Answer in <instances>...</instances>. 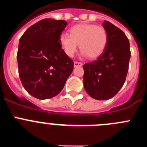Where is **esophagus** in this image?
Returning a JSON list of instances; mask_svg holds the SVG:
<instances>
[{
    "label": "esophagus",
    "mask_w": 147,
    "mask_h": 147,
    "mask_svg": "<svg viewBox=\"0 0 147 147\" xmlns=\"http://www.w3.org/2000/svg\"><path fill=\"white\" fill-rule=\"evenodd\" d=\"M82 63L80 62H76V61L74 62V67H80V66H82Z\"/></svg>",
    "instance_id": "34e87169"
}]
</instances>
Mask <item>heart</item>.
Masks as SVG:
<instances>
[{
  "label": "heart",
  "instance_id": "obj_1",
  "mask_svg": "<svg viewBox=\"0 0 147 147\" xmlns=\"http://www.w3.org/2000/svg\"><path fill=\"white\" fill-rule=\"evenodd\" d=\"M70 34H62L59 41L64 52L68 57H73L80 48L82 55L89 58H96L106 49L108 35L103 26L94 24H78L71 27Z\"/></svg>",
  "mask_w": 147,
  "mask_h": 147
}]
</instances>
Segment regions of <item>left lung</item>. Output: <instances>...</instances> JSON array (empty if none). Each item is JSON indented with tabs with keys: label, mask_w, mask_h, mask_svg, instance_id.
Returning a JSON list of instances; mask_svg holds the SVG:
<instances>
[{
	"label": "left lung",
	"mask_w": 147,
	"mask_h": 147,
	"mask_svg": "<svg viewBox=\"0 0 147 147\" xmlns=\"http://www.w3.org/2000/svg\"><path fill=\"white\" fill-rule=\"evenodd\" d=\"M108 35L106 49L96 60L83 65L84 88L90 96L107 100L117 94L125 82L131 52L129 40L123 31L105 20Z\"/></svg>",
	"instance_id": "8db88e82"
}]
</instances>
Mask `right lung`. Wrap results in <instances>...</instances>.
I'll use <instances>...</instances> for the list:
<instances>
[{"label":"right lung","mask_w":147,"mask_h":147,"mask_svg":"<svg viewBox=\"0 0 147 147\" xmlns=\"http://www.w3.org/2000/svg\"><path fill=\"white\" fill-rule=\"evenodd\" d=\"M67 22L43 19L34 23L20 39L17 54L18 73L27 92L38 99L56 96L74 69L59 38Z\"/></svg>","instance_id":"right-lung-1"}]
</instances>
